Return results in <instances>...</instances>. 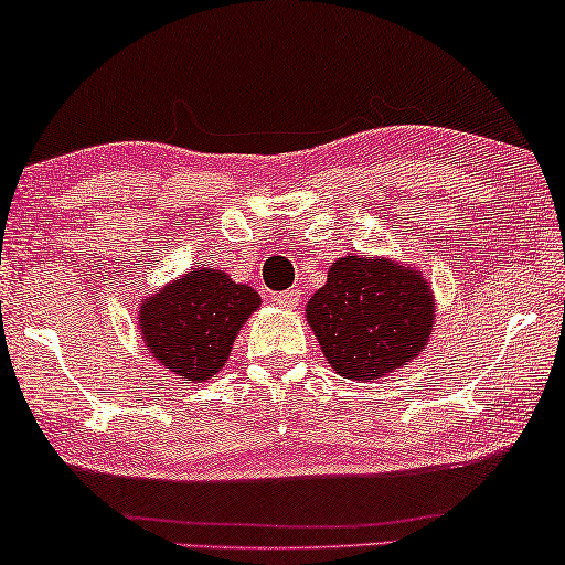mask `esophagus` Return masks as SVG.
<instances>
[{
    "mask_svg": "<svg viewBox=\"0 0 565 565\" xmlns=\"http://www.w3.org/2000/svg\"><path fill=\"white\" fill-rule=\"evenodd\" d=\"M273 300L277 306H282V309H292V306L300 303V290H282Z\"/></svg>",
    "mask_w": 565,
    "mask_h": 565,
    "instance_id": "obj_1",
    "label": "esophagus"
}]
</instances>
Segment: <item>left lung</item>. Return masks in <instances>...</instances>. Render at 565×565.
Returning <instances> with one entry per match:
<instances>
[{
  "instance_id": "8db88e82",
  "label": "left lung",
  "mask_w": 565,
  "mask_h": 565,
  "mask_svg": "<svg viewBox=\"0 0 565 565\" xmlns=\"http://www.w3.org/2000/svg\"><path fill=\"white\" fill-rule=\"evenodd\" d=\"M436 303L426 277L384 256H342L313 292L306 319L340 376H390L428 345Z\"/></svg>"
}]
</instances>
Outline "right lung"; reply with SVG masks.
<instances>
[{"label":"right lung","instance_id":"right-lung-1","mask_svg":"<svg viewBox=\"0 0 565 565\" xmlns=\"http://www.w3.org/2000/svg\"><path fill=\"white\" fill-rule=\"evenodd\" d=\"M259 292L220 269L200 267L168 282L139 306V332L152 358L186 384L207 381L228 361Z\"/></svg>","mask_w":565,"mask_h":565}]
</instances>
